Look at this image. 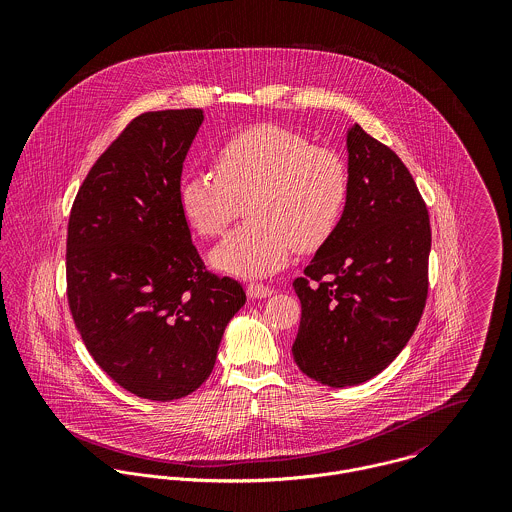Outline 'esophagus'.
<instances>
[{"label":"esophagus","instance_id":"obj_1","mask_svg":"<svg viewBox=\"0 0 512 512\" xmlns=\"http://www.w3.org/2000/svg\"><path fill=\"white\" fill-rule=\"evenodd\" d=\"M246 293H248V297H270L272 295V288H268V286H264V284H256V282H252V284H248L246 286Z\"/></svg>","mask_w":512,"mask_h":512}]
</instances>
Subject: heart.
Returning a JSON list of instances; mask_svg holds the SVG:
<instances>
[{"mask_svg": "<svg viewBox=\"0 0 512 512\" xmlns=\"http://www.w3.org/2000/svg\"><path fill=\"white\" fill-rule=\"evenodd\" d=\"M215 177L187 173L177 199L187 224L215 238L246 203L248 224L230 232L211 252L226 274L258 278L282 270L295 246L317 250L337 230L351 181L343 157L329 147L276 124L246 128L213 153Z\"/></svg>", "mask_w": 512, "mask_h": 512, "instance_id": "b5f03b06", "label": "heart"}]
</instances>
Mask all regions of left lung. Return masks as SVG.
I'll return each mask as SVG.
<instances>
[{
	"label": "left lung",
	"mask_w": 512,
	"mask_h": 512,
	"mask_svg": "<svg viewBox=\"0 0 512 512\" xmlns=\"http://www.w3.org/2000/svg\"><path fill=\"white\" fill-rule=\"evenodd\" d=\"M347 151L343 219L293 282V361L333 388L370 380L406 347L426 307L432 248L426 203L402 159L359 124Z\"/></svg>",
	"instance_id": "obj_1"
}]
</instances>
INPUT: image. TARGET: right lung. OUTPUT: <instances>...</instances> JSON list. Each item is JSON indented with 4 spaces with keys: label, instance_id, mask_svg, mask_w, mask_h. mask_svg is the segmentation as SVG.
I'll return each mask as SVG.
<instances>
[{
    "label": "right lung",
    "instance_id": "add662e5",
    "mask_svg": "<svg viewBox=\"0 0 512 512\" xmlns=\"http://www.w3.org/2000/svg\"><path fill=\"white\" fill-rule=\"evenodd\" d=\"M203 118L199 108L134 118L88 171L69 219L74 325L116 384L157 402L209 378L246 301L236 280L205 268L177 199Z\"/></svg>",
    "mask_w": 512,
    "mask_h": 512
}]
</instances>
